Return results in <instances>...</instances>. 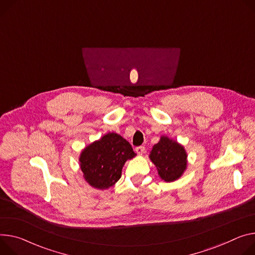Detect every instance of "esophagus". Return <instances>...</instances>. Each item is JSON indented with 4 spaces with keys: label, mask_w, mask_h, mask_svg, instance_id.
Instances as JSON below:
<instances>
[{
    "label": "esophagus",
    "mask_w": 255,
    "mask_h": 255,
    "mask_svg": "<svg viewBox=\"0 0 255 255\" xmlns=\"http://www.w3.org/2000/svg\"><path fill=\"white\" fill-rule=\"evenodd\" d=\"M136 152L139 154V155H142L144 152H145V147L144 146H138V147H136Z\"/></svg>",
    "instance_id": "34e87169"
}]
</instances>
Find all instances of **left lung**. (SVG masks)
Segmentation results:
<instances>
[{
  "label": "left lung",
  "instance_id": "8db88e82",
  "mask_svg": "<svg viewBox=\"0 0 255 255\" xmlns=\"http://www.w3.org/2000/svg\"><path fill=\"white\" fill-rule=\"evenodd\" d=\"M149 158L160 179L166 182L176 181L187 168V153L184 146L167 136H161L152 146Z\"/></svg>",
  "mask_w": 255,
  "mask_h": 255
}]
</instances>
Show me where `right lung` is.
Returning a JSON list of instances; mask_svg holds the SVG:
<instances>
[{
	"instance_id": "1",
	"label": "right lung",
	"mask_w": 255,
	"mask_h": 255,
	"mask_svg": "<svg viewBox=\"0 0 255 255\" xmlns=\"http://www.w3.org/2000/svg\"><path fill=\"white\" fill-rule=\"evenodd\" d=\"M135 155L130 143L121 135L109 132L81 151L80 169L90 186L108 189L121 178L126 160Z\"/></svg>"
}]
</instances>
